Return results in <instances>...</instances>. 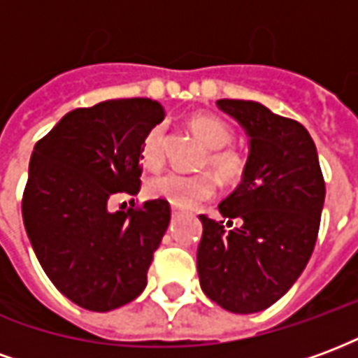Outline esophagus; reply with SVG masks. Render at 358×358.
<instances>
[{
	"label": "esophagus",
	"instance_id": "obj_1",
	"mask_svg": "<svg viewBox=\"0 0 358 358\" xmlns=\"http://www.w3.org/2000/svg\"><path fill=\"white\" fill-rule=\"evenodd\" d=\"M172 217H180V210L178 209H172Z\"/></svg>",
	"mask_w": 358,
	"mask_h": 358
}]
</instances>
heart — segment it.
Listing matches in <instances>:
<instances>
[{
	"label": "heart",
	"mask_w": 358,
	"mask_h": 358,
	"mask_svg": "<svg viewBox=\"0 0 358 358\" xmlns=\"http://www.w3.org/2000/svg\"><path fill=\"white\" fill-rule=\"evenodd\" d=\"M187 126L199 140L210 148L207 163L215 169L224 182H238L245 172V157L238 149L224 148L234 138L232 126L210 113H195L187 120ZM141 163L149 169H157L164 159V126H151L143 136L140 148ZM217 192V180L210 172L184 174V172H164L148 182V195L153 199H163L178 209H192Z\"/></svg>",
	"instance_id": "heart-1"
}]
</instances>
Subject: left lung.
<instances>
[{
    "label": "left lung",
    "instance_id": "left-lung-1",
    "mask_svg": "<svg viewBox=\"0 0 358 358\" xmlns=\"http://www.w3.org/2000/svg\"><path fill=\"white\" fill-rule=\"evenodd\" d=\"M217 105L249 136V157L241 184L218 205L226 226L199 215L197 272L210 301L251 315L274 305L307 266L326 186L305 126L257 101L218 99ZM232 217L241 224L226 231Z\"/></svg>",
    "mask_w": 358,
    "mask_h": 358
}]
</instances>
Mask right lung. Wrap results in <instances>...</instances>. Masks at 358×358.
<instances>
[{
  "instance_id": "right-lung-1",
  "label": "right lung",
  "mask_w": 358,
  "mask_h": 358,
  "mask_svg": "<svg viewBox=\"0 0 358 358\" xmlns=\"http://www.w3.org/2000/svg\"><path fill=\"white\" fill-rule=\"evenodd\" d=\"M163 118L161 103L110 99L66 113L34 145L22 220L43 272L78 307L107 313L148 285L171 205L153 199L115 213L109 205L140 192L141 140Z\"/></svg>"
}]
</instances>
